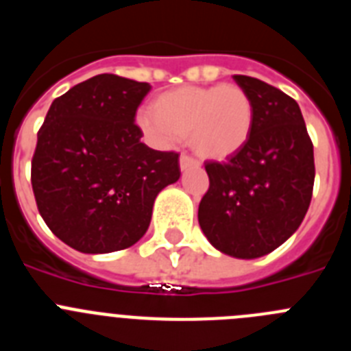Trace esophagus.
Listing matches in <instances>:
<instances>
[{
	"label": "esophagus",
	"mask_w": 351,
	"mask_h": 351,
	"mask_svg": "<svg viewBox=\"0 0 351 351\" xmlns=\"http://www.w3.org/2000/svg\"><path fill=\"white\" fill-rule=\"evenodd\" d=\"M179 165H181V170H186L191 169V167H198L200 163H198L195 158H191L190 154H181V158H179Z\"/></svg>",
	"instance_id": "1"
}]
</instances>
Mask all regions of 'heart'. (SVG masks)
I'll use <instances>...</instances> for the list:
<instances>
[{
  "instance_id": "obj_1",
  "label": "heart",
  "mask_w": 351,
  "mask_h": 351,
  "mask_svg": "<svg viewBox=\"0 0 351 351\" xmlns=\"http://www.w3.org/2000/svg\"><path fill=\"white\" fill-rule=\"evenodd\" d=\"M138 125L156 144L190 138L202 158L226 160L250 142L255 107L237 84L181 86L158 95L153 112L144 110Z\"/></svg>"
}]
</instances>
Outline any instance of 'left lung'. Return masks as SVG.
<instances>
[{
    "instance_id": "1",
    "label": "left lung",
    "mask_w": 351,
    "mask_h": 351,
    "mask_svg": "<svg viewBox=\"0 0 351 351\" xmlns=\"http://www.w3.org/2000/svg\"><path fill=\"white\" fill-rule=\"evenodd\" d=\"M234 80L253 100L255 125L237 154L206 163L209 190L198 206V223L225 255L258 258L302 223L313 197L315 156L291 96L255 77Z\"/></svg>"
}]
</instances>
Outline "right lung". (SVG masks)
I'll list each match as a JSON object with an SVG mask.
<instances>
[{
    "mask_svg": "<svg viewBox=\"0 0 351 351\" xmlns=\"http://www.w3.org/2000/svg\"><path fill=\"white\" fill-rule=\"evenodd\" d=\"M147 82L101 73L52 101L38 130L31 186L40 216L80 253L133 246L156 195L181 176L179 154L141 142L135 114Z\"/></svg>",
    "mask_w": 351,
    "mask_h": 351,
    "instance_id": "right-lung-1",
    "label": "right lung"
}]
</instances>
